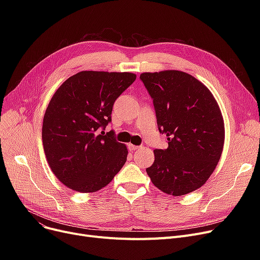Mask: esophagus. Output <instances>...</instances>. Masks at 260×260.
I'll list each match as a JSON object with an SVG mask.
<instances>
[{"label":"esophagus","mask_w":260,"mask_h":260,"mask_svg":"<svg viewBox=\"0 0 260 260\" xmlns=\"http://www.w3.org/2000/svg\"><path fill=\"white\" fill-rule=\"evenodd\" d=\"M128 149L131 152H135L136 149H138L139 148V146H137V145H134V144H132V143H128Z\"/></svg>","instance_id":"esophagus-1"}]
</instances>
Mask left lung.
Listing matches in <instances>:
<instances>
[{"label":"left lung","mask_w":260,"mask_h":260,"mask_svg":"<svg viewBox=\"0 0 260 260\" xmlns=\"http://www.w3.org/2000/svg\"><path fill=\"white\" fill-rule=\"evenodd\" d=\"M140 79L153 98L159 132L167 149H155L146 169L163 193L182 196L208 181L224 144V122L216 99L202 82L180 71L142 73Z\"/></svg>","instance_id":"1"}]
</instances>
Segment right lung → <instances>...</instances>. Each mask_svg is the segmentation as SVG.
I'll return each mask as SVG.
<instances>
[{"label": "right lung", "mask_w": 260, "mask_h": 260, "mask_svg": "<svg viewBox=\"0 0 260 260\" xmlns=\"http://www.w3.org/2000/svg\"><path fill=\"white\" fill-rule=\"evenodd\" d=\"M136 80L133 73L83 71L53 93L43 118L44 153L54 176L68 188L93 193L124 166L125 144L103 129L116 99Z\"/></svg>", "instance_id": "1"}]
</instances>
